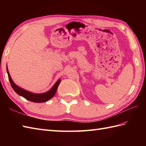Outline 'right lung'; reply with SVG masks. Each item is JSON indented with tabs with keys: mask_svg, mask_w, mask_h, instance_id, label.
Returning <instances> with one entry per match:
<instances>
[{
	"mask_svg": "<svg viewBox=\"0 0 146 146\" xmlns=\"http://www.w3.org/2000/svg\"><path fill=\"white\" fill-rule=\"evenodd\" d=\"M7 72L8 74L9 82H10L12 88L14 89V90L19 95L22 96V97H24V98H26V100L33 102H36V103H42V102H47L49 100H50L52 97H53V96L55 95L56 92L58 85H60V83L61 82V79L58 80L53 85V86H52V87L47 92L43 93V94H33L32 92H30L29 91L20 88L19 86H18L17 85L15 84L13 80L11 78L10 74H9L7 69Z\"/></svg>",
	"mask_w": 146,
	"mask_h": 146,
	"instance_id": "right-lung-1",
	"label": "right lung"
}]
</instances>
